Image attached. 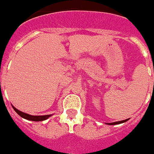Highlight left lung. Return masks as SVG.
Segmentation results:
<instances>
[{
	"mask_svg": "<svg viewBox=\"0 0 154 154\" xmlns=\"http://www.w3.org/2000/svg\"><path fill=\"white\" fill-rule=\"evenodd\" d=\"M128 119L126 120H123V121H119V122H110V123H108L109 125H116V124H119V123H122L124 122H127Z\"/></svg>",
	"mask_w": 154,
	"mask_h": 154,
	"instance_id": "1",
	"label": "left lung"
}]
</instances>
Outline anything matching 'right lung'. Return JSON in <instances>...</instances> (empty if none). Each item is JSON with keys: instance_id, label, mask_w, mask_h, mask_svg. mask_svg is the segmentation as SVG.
I'll return each mask as SVG.
<instances>
[{"instance_id": "1", "label": "right lung", "mask_w": 154, "mask_h": 154, "mask_svg": "<svg viewBox=\"0 0 154 154\" xmlns=\"http://www.w3.org/2000/svg\"><path fill=\"white\" fill-rule=\"evenodd\" d=\"M13 108L14 109L15 111L17 112V114H19V115L21 117H23V118H25V119H27V120H30V121H35V122H38V121H44V120H46L47 118H49L51 115H45V116H32V115H29V114H26V113H24V112H22L20 110H19V109H17L15 107L13 106Z\"/></svg>"}]
</instances>
